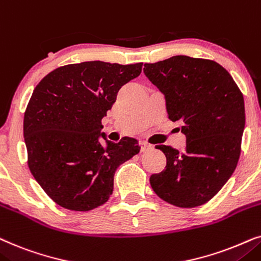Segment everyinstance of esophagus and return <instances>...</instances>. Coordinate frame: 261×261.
I'll return each mask as SVG.
<instances>
[{"label": "esophagus", "instance_id": "34e87169", "mask_svg": "<svg viewBox=\"0 0 261 261\" xmlns=\"http://www.w3.org/2000/svg\"><path fill=\"white\" fill-rule=\"evenodd\" d=\"M152 145L149 143H145V142H142L141 143V152H147L149 150H151Z\"/></svg>", "mask_w": 261, "mask_h": 261}]
</instances>
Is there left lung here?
<instances>
[{
  "instance_id": "obj_1",
  "label": "left lung",
  "mask_w": 261,
  "mask_h": 261,
  "mask_svg": "<svg viewBox=\"0 0 261 261\" xmlns=\"http://www.w3.org/2000/svg\"><path fill=\"white\" fill-rule=\"evenodd\" d=\"M143 71L163 93L168 118L181 123L186 136L182 151L156 145L167 163L150 176L152 190L174 206L203 205L238 166L246 123L242 92L221 64L205 58L174 56L145 63Z\"/></svg>"
}]
</instances>
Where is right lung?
Returning a JSON list of instances; mask_svg holds the SVG:
<instances>
[{
  "label": "right lung",
  "instance_id": "add662e5",
  "mask_svg": "<svg viewBox=\"0 0 261 261\" xmlns=\"http://www.w3.org/2000/svg\"><path fill=\"white\" fill-rule=\"evenodd\" d=\"M143 63L82 62L55 69L38 83L23 117L27 163L34 179L57 205L89 211L113 192L121 163L140 151L135 138L118 143L99 137L101 119L124 85Z\"/></svg>",
  "mask_w": 261,
  "mask_h": 261
}]
</instances>
